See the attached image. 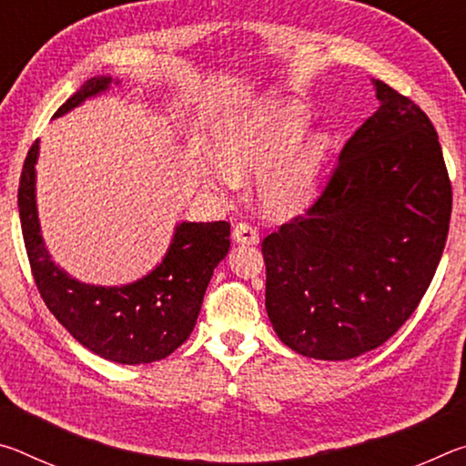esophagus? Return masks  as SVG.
Segmentation results:
<instances>
[{"label": "esophagus", "mask_w": 466, "mask_h": 466, "mask_svg": "<svg viewBox=\"0 0 466 466\" xmlns=\"http://www.w3.org/2000/svg\"><path fill=\"white\" fill-rule=\"evenodd\" d=\"M232 240L236 244H257L258 242V230L248 222H238L234 226Z\"/></svg>", "instance_id": "1"}]
</instances>
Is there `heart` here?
<instances>
[{
	"mask_svg": "<svg viewBox=\"0 0 466 466\" xmlns=\"http://www.w3.org/2000/svg\"><path fill=\"white\" fill-rule=\"evenodd\" d=\"M306 125L309 113L294 100L258 102L219 129V160L203 164V178L219 193H228L238 178L261 175L257 195L263 214H296L310 201L329 146L322 133L296 141Z\"/></svg>",
	"mask_w": 466,
	"mask_h": 466,
	"instance_id": "1",
	"label": "heart"
}]
</instances>
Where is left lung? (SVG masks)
<instances>
[{
	"label": "left lung",
	"instance_id": "left-lung-1",
	"mask_svg": "<svg viewBox=\"0 0 466 466\" xmlns=\"http://www.w3.org/2000/svg\"><path fill=\"white\" fill-rule=\"evenodd\" d=\"M376 113L339 154L325 191L263 240L265 306L306 358L376 350L415 312L444 250L452 187L428 115L372 80Z\"/></svg>",
	"mask_w": 466,
	"mask_h": 466
}]
</instances>
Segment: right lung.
I'll return each mask as SVG.
<instances>
[{
	"mask_svg": "<svg viewBox=\"0 0 466 466\" xmlns=\"http://www.w3.org/2000/svg\"><path fill=\"white\" fill-rule=\"evenodd\" d=\"M113 82L110 76L90 77L55 116L105 94ZM36 160L38 139L22 168L18 209L30 269L46 309L76 341L108 361L136 366L170 356L191 335L211 275L230 248V224H178L162 261L127 286L82 283L55 265L45 247L36 209Z\"/></svg>",
	"mask_w": 466,
	"mask_h": 466,
	"instance_id": "obj_1",
	"label": "right lung"
}]
</instances>
